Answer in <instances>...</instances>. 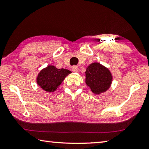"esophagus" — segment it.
Instances as JSON below:
<instances>
[{"instance_id":"1","label":"esophagus","mask_w":149,"mask_h":149,"mask_svg":"<svg viewBox=\"0 0 149 149\" xmlns=\"http://www.w3.org/2000/svg\"><path fill=\"white\" fill-rule=\"evenodd\" d=\"M78 70H79V68H78V67H77V66L72 67V71H73V72H77Z\"/></svg>"}]
</instances>
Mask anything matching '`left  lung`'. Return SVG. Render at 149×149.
I'll return each instance as SVG.
<instances>
[{"mask_svg": "<svg viewBox=\"0 0 149 149\" xmlns=\"http://www.w3.org/2000/svg\"><path fill=\"white\" fill-rule=\"evenodd\" d=\"M112 81L110 70L100 63L94 62L87 68L85 84L96 95L104 93L109 89Z\"/></svg>", "mask_w": 149, "mask_h": 149, "instance_id": "1", "label": "left lung"}]
</instances>
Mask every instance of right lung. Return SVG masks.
<instances>
[{"mask_svg":"<svg viewBox=\"0 0 149 149\" xmlns=\"http://www.w3.org/2000/svg\"><path fill=\"white\" fill-rule=\"evenodd\" d=\"M71 73L68 70L58 69L54 65H49L39 73L37 77V84L45 91L54 92L65 77Z\"/></svg>","mask_w":149,"mask_h":149,"instance_id":"obj_1","label":"right lung"}]
</instances>
